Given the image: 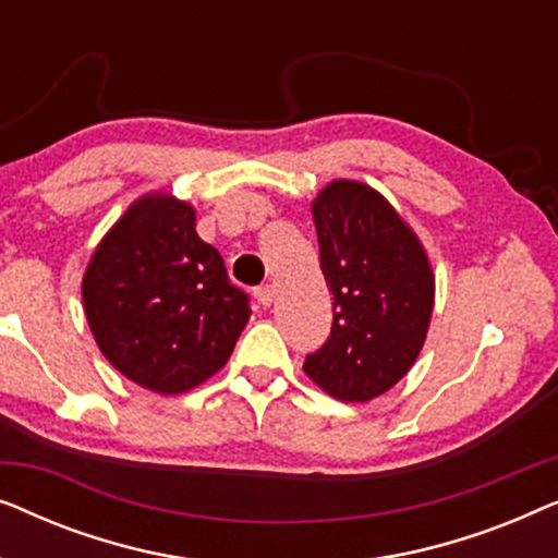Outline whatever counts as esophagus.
Instances as JSON below:
<instances>
[{"instance_id": "1", "label": "esophagus", "mask_w": 558, "mask_h": 558, "mask_svg": "<svg viewBox=\"0 0 558 558\" xmlns=\"http://www.w3.org/2000/svg\"><path fill=\"white\" fill-rule=\"evenodd\" d=\"M274 294H277V289H274L271 284H264V287H256V302L264 304V307H269V304L274 302Z\"/></svg>"}]
</instances>
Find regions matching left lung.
Returning a JSON list of instances; mask_svg holds the SVG:
<instances>
[{
  "label": "left lung",
  "instance_id": "obj_1",
  "mask_svg": "<svg viewBox=\"0 0 558 558\" xmlns=\"http://www.w3.org/2000/svg\"><path fill=\"white\" fill-rule=\"evenodd\" d=\"M332 330L304 373L340 401H371L411 371L434 310L429 256L391 203L357 180L312 201Z\"/></svg>",
  "mask_w": 558,
  "mask_h": 558
}]
</instances>
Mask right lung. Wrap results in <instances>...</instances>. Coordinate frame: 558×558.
<instances>
[{
  "label": "right lung",
  "mask_w": 558,
  "mask_h": 558,
  "mask_svg": "<svg viewBox=\"0 0 558 558\" xmlns=\"http://www.w3.org/2000/svg\"><path fill=\"white\" fill-rule=\"evenodd\" d=\"M94 340L121 376L174 396L223 368L251 317L223 258L195 231V208L162 190L109 228L83 274Z\"/></svg>",
  "instance_id": "right-lung-1"
}]
</instances>
